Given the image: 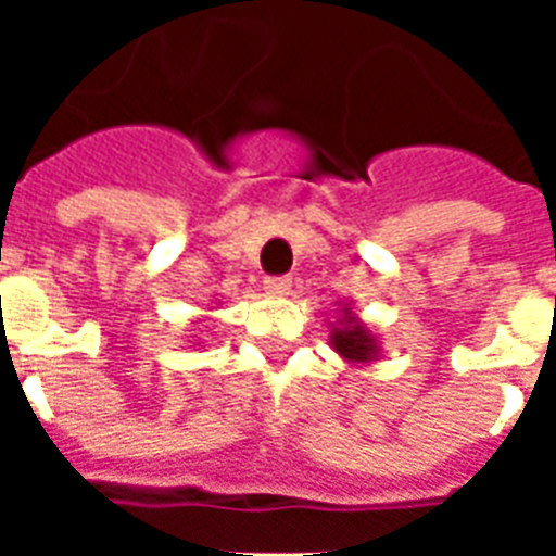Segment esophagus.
Listing matches in <instances>:
<instances>
[{"label":"esophagus","instance_id":"1","mask_svg":"<svg viewBox=\"0 0 556 556\" xmlns=\"http://www.w3.org/2000/svg\"><path fill=\"white\" fill-rule=\"evenodd\" d=\"M294 288V279L291 277H268L265 279V291L274 296H288Z\"/></svg>","mask_w":556,"mask_h":556}]
</instances>
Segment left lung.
I'll use <instances>...</instances> for the list:
<instances>
[{"label":"left lung","mask_w":556,"mask_h":556,"mask_svg":"<svg viewBox=\"0 0 556 556\" xmlns=\"http://www.w3.org/2000/svg\"><path fill=\"white\" fill-rule=\"evenodd\" d=\"M329 343L346 364H375L380 357L378 334L352 312V303H340L338 320L331 323Z\"/></svg>","instance_id":"8db88e82"}]
</instances>
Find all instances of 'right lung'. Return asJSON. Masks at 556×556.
Returning a JSON list of instances; mask_svg holds the SVG:
<instances>
[{"instance_id": "right-lung-1", "label": "right lung", "mask_w": 556, "mask_h": 556, "mask_svg": "<svg viewBox=\"0 0 556 556\" xmlns=\"http://www.w3.org/2000/svg\"><path fill=\"white\" fill-rule=\"evenodd\" d=\"M192 346H201V340H199V343H192Z\"/></svg>"}]
</instances>
